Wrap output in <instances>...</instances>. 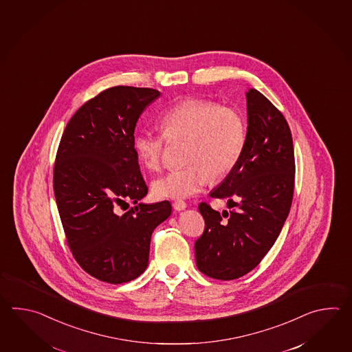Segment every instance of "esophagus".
Instances as JSON below:
<instances>
[{"mask_svg": "<svg viewBox=\"0 0 352 352\" xmlns=\"http://www.w3.org/2000/svg\"><path fill=\"white\" fill-rule=\"evenodd\" d=\"M173 209L176 210V211H181V210L186 209V202L182 201V200H176V201L173 202Z\"/></svg>", "mask_w": 352, "mask_h": 352, "instance_id": "obj_1", "label": "esophagus"}]
</instances>
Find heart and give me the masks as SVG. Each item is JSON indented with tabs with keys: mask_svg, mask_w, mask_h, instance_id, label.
<instances>
[{
	"mask_svg": "<svg viewBox=\"0 0 352 352\" xmlns=\"http://www.w3.org/2000/svg\"><path fill=\"white\" fill-rule=\"evenodd\" d=\"M164 135L143 131L135 135L133 150L150 171L162 164L166 138L187 140L188 165L158 177L152 192L158 199H185L199 194L210 179L219 181L239 164L247 141V122L239 109L202 98H190L170 107L160 117Z\"/></svg>",
	"mask_w": 352,
	"mask_h": 352,
	"instance_id": "heart-1",
	"label": "heart"
}]
</instances>
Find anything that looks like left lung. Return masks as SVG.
Listing matches in <instances>:
<instances>
[{
    "label": "left lung",
    "mask_w": 352,
    "mask_h": 352,
    "mask_svg": "<svg viewBox=\"0 0 352 352\" xmlns=\"http://www.w3.org/2000/svg\"><path fill=\"white\" fill-rule=\"evenodd\" d=\"M248 131L239 164L210 196L226 199L221 214L208 202L199 210L205 229L195 243L205 276L232 280L262 262L276 243L292 205L294 151L285 116L256 89L247 91Z\"/></svg>",
    "instance_id": "obj_1"
}]
</instances>
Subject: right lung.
Instances as JSON below:
<instances>
[{
    "mask_svg": "<svg viewBox=\"0 0 352 352\" xmlns=\"http://www.w3.org/2000/svg\"><path fill=\"white\" fill-rule=\"evenodd\" d=\"M158 97L152 88L103 90L67 122L56 152L54 194L67 247L88 274L111 285L142 274L151 235L171 215L168 201L115 212L148 192L133 140L140 116Z\"/></svg>",
    "mask_w": 352,
    "mask_h": 352,
    "instance_id": "add662e5",
    "label": "right lung"
}]
</instances>
